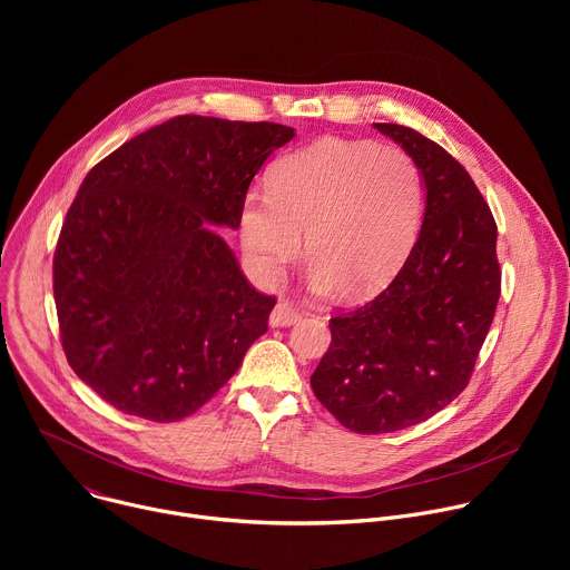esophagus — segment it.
I'll list each match as a JSON object with an SVG mask.
<instances>
[{
	"instance_id": "esophagus-1",
	"label": "esophagus",
	"mask_w": 570,
	"mask_h": 570,
	"mask_svg": "<svg viewBox=\"0 0 570 570\" xmlns=\"http://www.w3.org/2000/svg\"><path fill=\"white\" fill-rule=\"evenodd\" d=\"M302 317V311L293 302H277V306L271 313V324L273 327H291Z\"/></svg>"
}]
</instances>
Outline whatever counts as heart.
I'll list each match as a JSON object with an SVG mask.
<instances>
[{
	"instance_id": "heart-1",
	"label": "heart",
	"mask_w": 570,
	"mask_h": 570,
	"mask_svg": "<svg viewBox=\"0 0 570 570\" xmlns=\"http://www.w3.org/2000/svg\"><path fill=\"white\" fill-rule=\"evenodd\" d=\"M417 159L394 146L324 137L279 157L268 185L246 191L240 248L262 282H275L302 250L315 293L370 297L409 259L426 214Z\"/></svg>"
}]
</instances>
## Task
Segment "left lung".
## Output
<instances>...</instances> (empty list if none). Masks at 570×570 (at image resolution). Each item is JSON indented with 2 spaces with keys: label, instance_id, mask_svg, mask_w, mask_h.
<instances>
[{
  "label": "left lung",
  "instance_id": "obj_1",
  "mask_svg": "<svg viewBox=\"0 0 570 570\" xmlns=\"http://www.w3.org/2000/svg\"><path fill=\"white\" fill-rule=\"evenodd\" d=\"M374 128L417 159L429 200L409 259L372 302L332 317V345L311 376L324 409L363 435L446 409L471 379L501 295L497 220L466 169L409 126Z\"/></svg>",
  "mask_w": 570,
  "mask_h": 570
}]
</instances>
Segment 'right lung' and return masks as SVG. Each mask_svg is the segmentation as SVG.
<instances>
[{
  "mask_svg": "<svg viewBox=\"0 0 570 570\" xmlns=\"http://www.w3.org/2000/svg\"><path fill=\"white\" fill-rule=\"evenodd\" d=\"M293 137L183 115L86 176L58 236L53 297L67 363L117 411L189 417L268 332L277 299L243 277L214 225L238 229L253 178Z\"/></svg>",
  "mask_w": 570,
  "mask_h": 570,
  "instance_id": "add662e5",
  "label": "right lung"
}]
</instances>
